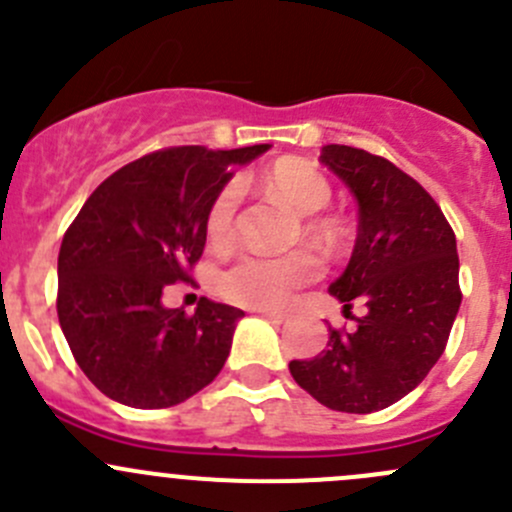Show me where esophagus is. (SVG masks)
<instances>
[{
    "mask_svg": "<svg viewBox=\"0 0 512 512\" xmlns=\"http://www.w3.org/2000/svg\"><path fill=\"white\" fill-rule=\"evenodd\" d=\"M260 314H262V317H265V319H270V322L272 324H282V322H285V314H282V312H272V309H260Z\"/></svg>",
    "mask_w": 512,
    "mask_h": 512,
    "instance_id": "1",
    "label": "esophagus"
}]
</instances>
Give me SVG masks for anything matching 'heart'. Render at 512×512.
<instances>
[{
  "label": "heart",
  "mask_w": 512,
  "mask_h": 512,
  "mask_svg": "<svg viewBox=\"0 0 512 512\" xmlns=\"http://www.w3.org/2000/svg\"><path fill=\"white\" fill-rule=\"evenodd\" d=\"M262 183L270 193L280 195L297 213L314 215L324 210L332 200V185L312 165L302 160H280L272 165ZM240 205V185L227 183L218 190L205 213V232L213 245L225 247L235 237V213ZM309 237L329 240L334 227L324 220H307L304 225ZM322 272L312 252H287V255H267L250 252L240 257L230 270L220 277V289L230 302L252 309H285L294 299L297 289L314 282Z\"/></svg>",
  "instance_id": "obj_1"
}]
</instances>
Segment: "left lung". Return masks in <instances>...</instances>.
Segmentation results:
<instances>
[{
	"label": "left lung",
	"mask_w": 512,
	"mask_h": 512,
	"mask_svg": "<svg viewBox=\"0 0 512 512\" xmlns=\"http://www.w3.org/2000/svg\"><path fill=\"white\" fill-rule=\"evenodd\" d=\"M324 165L359 205L352 260L329 292L366 304L354 332L329 329L314 359L289 374L327 409L371 414L404 399L446 349L461 307L456 235L436 200L391 160L352 146H324Z\"/></svg>",
	"instance_id": "8db88e82"
}]
</instances>
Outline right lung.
Segmentation results:
<instances>
[{"instance_id":"obj_1","label":"right lung","mask_w":512,"mask_h":512,"mask_svg":"<svg viewBox=\"0 0 512 512\" xmlns=\"http://www.w3.org/2000/svg\"><path fill=\"white\" fill-rule=\"evenodd\" d=\"M270 148L180 146L123 165L91 193L59 250L61 332L76 364L108 399L168 409L223 369L245 312L200 299L195 314L168 309L163 292L188 282L205 247L210 200Z\"/></svg>"}]
</instances>
